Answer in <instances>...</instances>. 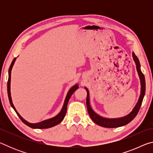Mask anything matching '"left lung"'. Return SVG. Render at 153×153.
Returning a JSON list of instances; mask_svg holds the SVG:
<instances>
[{
  "instance_id": "8db88e82",
  "label": "left lung",
  "mask_w": 153,
  "mask_h": 153,
  "mask_svg": "<svg viewBox=\"0 0 153 153\" xmlns=\"http://www.w3.org/2000/svg\"><path fill=\"white\" fill-rule=\"evenodd\" d=\"M133 59L135 63L136 64V69L137 71L138 72V75L140 78L141 82V94L140 96L139 100L137 104L136 105L135 107L134 108L133 111L128 115L126 117L118 118V119H106L103 118L102 117H100L97 114H96L93 110L90 107V102H89V92L88 89L86 88L87 90V98H86V105H87V109L88 112L89 113V115L92 120L94 121L95 123L97 125L104 127V128H118V127H121L123 126H125L126 124L129 123L130 121H132L136 116L138 114V111L140 110L142 105V100L145 94V91H146V82H145V77L144 74L140 70V62L138 59L137 58L136 55L135 54L133 53Z\"/></svg>"
}]
</instances>
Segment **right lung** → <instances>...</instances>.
I'll list each match as a JSON object with an SVG mask.
<instances>
[{
  "label": "right lung",
  "instance_id": "obj_1",
  "mask_svg": "<svg viewBox=\"0 0 153 153\" xmlns=\"http://www.w3.org/2000/svg\"><path fill=\"white\" fill-rule=\"evenodd\" d=\"M15 59L16 58H14L13 60L12 63L11 64V65L9 67V79H8V82H7V92H8V97H9V102L10 104H11V107L13 108V109L15 110V112L17 114V115L19 116V117L20 118V120L22 121L23 123H24L25 125H27V126L30 127L32 128H36V129H46V128H51V127H53L56 125H58L59 123H61L62 121L65 116V114L67 112V104H68L69 100L70 97H71V95L73 94V93L76 91V90L78 88V86L77 85H75L74 86H73L69 90L68 93H67V95L65 98V100L63 107L62 108V110L61 111V112L59 113L57 115L55 116V117L49 119V120H45L43 121H41V122L37 123H28L27 121L24 120L22 117H21L20 115L17 113V111L15 109V108L14 107L13 104L12 102V100H11V92H10V84H11V69L15 61Z\"/></svg>",
  "mask_w": 153,
  "mask_h": 153
}]
</instances>
